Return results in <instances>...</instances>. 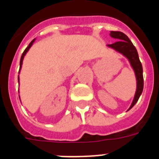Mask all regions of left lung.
<instances>
[{
  "label": "left lung",
  "instance_id": "1",
  "mask_svg": "<svg viewBox=\"0 0 159 159\" xmlns=\"http://www.w3.org/2000/svg\"><path fill=\"white\" fill-rule=\"evenodd\" d=\"M110 36L112 38L117 39V42L111 43V44H107L109 48L115 49L116 51L119 52L124 56L127 60H129L132 68L134 71L136 76V80H137V88H136V92L134 95V99L132 102L131 105L129 107L127 111L131 109L134 106L136 102L139 99L140 95L143 90V66L139 60V54L136 50L135 47L132 43L130 39L127 35H125L123 32H118V31H111L110 33Z\"/></svg>",
  "mask_w": 159,
  "mask_h": 159
}]
</instances>
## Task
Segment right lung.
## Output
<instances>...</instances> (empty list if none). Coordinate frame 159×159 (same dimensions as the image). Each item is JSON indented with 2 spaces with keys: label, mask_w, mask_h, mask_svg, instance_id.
<instances>
[{
  "label": "right lung",
  "mask_w": 159,
  "mask_h": 159,
  "mask_svg": "<svg viewBox=\"0 0 159 159\" xmlns=\"http://www.w3.org/2000/svg\"><path fill=\"white\" fill-rule=\"evenodd\" d=\"M34 41H35V39H34V40H32V41L30 42V43H29V46H28V47L26 48H25V51H24V52L22 53L21 58H20V68H21V66H22V62H23L24 57H25V54H26V53H27V52L29 51V48H31V46L32 45V43H34ZM20 71H19V72H20ZM18 82H19V76H18Z\"/></svg>",
  "instance_id": "obj_1"
}]
</instances>
